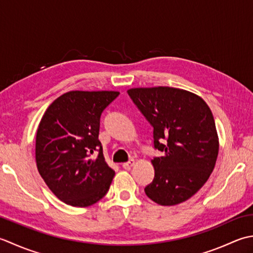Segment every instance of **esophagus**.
<instances>
[{"instance_id": "obj_1", "label": "esophagus", "mask_w": 253, "mask_h": 253, "mask_svg": "<svg viewBox=\"0 0 253 253\" xmlns=\"http://www.w3.org/2000/svg\"><path fill=\"white\" fill-rule=\"evenodd\" d=\"M134 164H135V162H134V159H131V161H128L127 163L122 164V167L125 168V169H130L132 166H134Z\"/></svg>"}]
</instances>
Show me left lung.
Instances as JSON below:
<instances>
[{
    "label": "left lung",
    "mask_w": 253,
    "mask_h": 253,
    "mask_svg": "<svg viewBox=\"0 0 253 253\" xmlns=\"http://www.w3.org/2000/svg\"><path fill=\"white\" fill-rule=\"evenodd\" d=\"M153 126L155 177L145 187L154 202L177 205L197 193L208 181L218 155L213 113L200 96L184 89L158 86L127 90Z\"/></svg>",
    "instance_id": "1"
}]
</instances>
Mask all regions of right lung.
<instances>
[{
  "instance_id": "right-lung-1",
  "label": "right lung",
  "mask_w": 253,
  "mask_h": 253,
  "mask_svg": "<svg viewBox=\"0 0 253 253\" xmlns=\"http://www.w3.org/2000/svg\"><path fill=\"white\" fill-rule=\"evenodd\" d=\"M119 91L65 92L51 104L36 135V163L41 178L58 199L86 208L108 192L115 170L98 140L100 116ZM96 151L98 156L91 159Z\"/></svg>"
}]
</instances>
